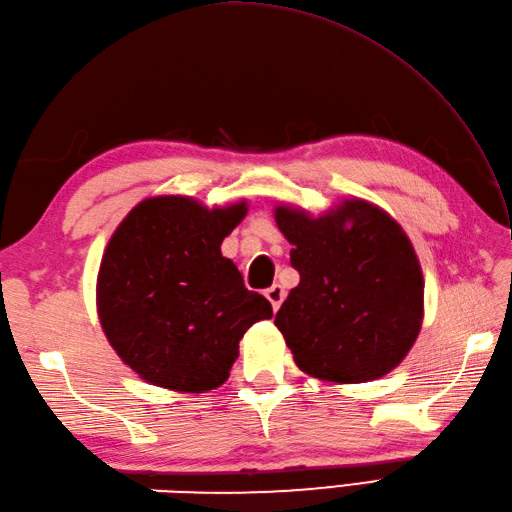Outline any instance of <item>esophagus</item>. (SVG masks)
I'll list each match as a JSON object with an SVG mask.
<instances>
[{"instance_id":"esophagus-1","label":"esophagus","mask_w":512,"mask_h":512,"mask_svg":"<svg viewBox=\"0 0 512 512\" xmlns=\"http://www.w3.org/2000/svg\"><path fill=\"white\" fill-rule=\"evenodd\" d=\"M264 295H266V299L270 301V306H273V310L277 312V310L281 308V303H284V299H286V290L281 288L279 284H273V286H270V288L264 292Z\"/></svg>"}]
</instances>
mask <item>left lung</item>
Wrapping results in <instances>:
<instances>
[{"mask_svg": "<svg viewBox=\"0 0 512 512\" xmlns=\"http://www.w3.org/2000/svg\"><path fill=\"white\" fill-rule=\"evenodd\" d=\"M299 286L275 325L301 372L330 383H365L391 372L422 325L420 262L400 224L365 200L312 217L277 206Z\"/></svg>", "mask_w": 512, "mask_h": 512, "instance_id": "left-lung-1", "label": "left lung"}]
</instances>
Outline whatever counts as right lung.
<instances>
[{
    "label": "right lung",
    "instance_id": "add662e5",
    "mask_svg": "<svg viewBox=\"0 0 512 512\" xmlns=\"http://www.w3.org/2000/svg\"><path fill=\"white\" fill-rule=\"evenodd\" d=\"M246 202L206 209L158 195L118 224L96 281L107 341L151 385L202 394L220 387L250 325L273 306L244 286L222 257V239L244 220Z\"/></svg>",
    "mask_w": 512,
    "mask_h": 512
}]
</instances>
